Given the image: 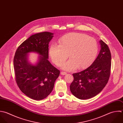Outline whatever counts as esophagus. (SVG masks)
Instances as JSON below:
<instances>
[{"label":"esophagus","mask_w":123,"mask_h":123,"mask_svg":"<svg viewBox=\"0 0 123 123\" xmlns=\"http://www.w3.org/2000/svg\"><path fill=\"white\" fill-rule=\"evenodd\" d=\"M67 74V73L66 72H65L62 71V72H61V74L62 75H66Z\"/></svg>","instance_id":"esophagus-1"}]
</instances>
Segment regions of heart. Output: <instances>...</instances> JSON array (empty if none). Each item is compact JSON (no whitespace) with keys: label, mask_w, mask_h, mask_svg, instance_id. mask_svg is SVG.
Returning <instances> with one entry per match:
<instances>
[{"label":"heart","mask_w":123,"mask_h":123,"mask_svg":"<svg viewBox=\"0 0 123 123\" xmlns=\"http://www.w3.org/2000/svg\"><path fill=\"white\" fill-rule=\"evenodd\" d=\"M59 45L52 44L49 53L53 62L60 66L68 57L70 58L62 66L65 70L76 68L83 69L91 66L97 55L99 46L96 40L88 35L79 33H70L62 38Z\"/></svg>","instance_id":"heart-1"}]
</instances>
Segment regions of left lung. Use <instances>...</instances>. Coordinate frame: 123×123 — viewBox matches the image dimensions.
Masks as SVG:
<instances>
[{
    "label": "left lung",
    "instance_id": "obj_1",
    "mask_svg": "<svg viewBox=\"0 0 123 123\" xmlns=\"http://www.w3.org/2000/svg\"><path fill=\"white\" fill-rule=\"evenodd\" d=\"M100 53L93 63L86 69L73 74L70 86L73 95L86 100L98 94L107 84L110 75L111 54L108 45L102 40Z\"/></svg>",
    "mask_w": 123,
    "mask_h": 123
}]
</instances>
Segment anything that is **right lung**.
<instances>
[{
  "label": "right lung",
  "instance_id": "add662e5",
  "mask_svg": "<svg viewBox=\"0 0 123 123\" xmlns=\"http://www.w3.org/2000/svg\"><path fill=\"white\" fill-rule=\"evenodd\" d=\"M54 34L44 31L31 35L19 46L14 57L17 84L24 94L35 100H43L51 93L60 74L48 60V44ZM30 52L39 55L34 64L28 61Z\"/></svg>",
  "mask_w": 123,
  "mask_h": 123
}]
</instances>
